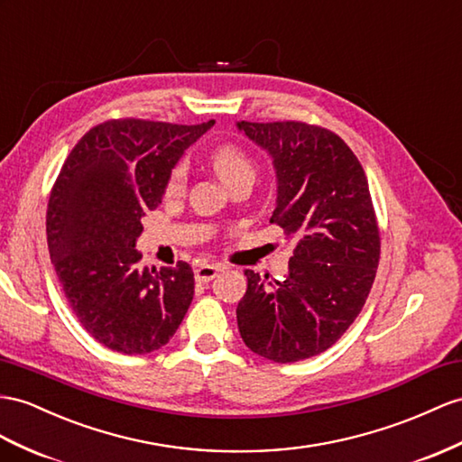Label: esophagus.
<instances>
[{
    "label": "esophagus",
    "instance_id": "1",
    "mask_svg": "<svg viewBox=\"0 0 462 462\" xmlns=\"http://www.w3.org/2000/svg\"><path fill=\"white\" fill-rule=\"evenodd\" d=\"M220 267L218 265H210V263H200L195 267V279L199 282H208L218 275Z\"/></svg>",
    "mask_w": 462,
    "mask_h": 462
}]
</instances>
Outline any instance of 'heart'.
Returning a JSON list of instances; mask_svg holds the SVG:
<instances>
[{"label":"heart","mask_w":462,"mask_h":462,"mask_svg":"<svg viewBox=\"0 0 462 462\" xmlns=\"http://www.w3.org/2000/svg\"><path fill=\"white\" fill-rule=\"evenodd\" d=\"M210 165L222 180V183H226L228 187L242 180L254 181L255 177L254 158L240 144H236V142H222V144H218L215 150H212ZM185 181H187V165L185 162H177L168 175V181H165V187H163L165 195L170 197L180 195L185 189Z\"/></svg>","instance_id":"1"}]
</instances>
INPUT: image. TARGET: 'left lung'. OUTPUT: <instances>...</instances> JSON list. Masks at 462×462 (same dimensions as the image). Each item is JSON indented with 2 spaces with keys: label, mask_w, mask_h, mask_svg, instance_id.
I'll use <instances>...</instances> for the list:
<instances>
[{
  "label": "left lung",
  "mask_w": 462,
  "mask_h": 462,
  "mask_svg": "<svg viewBox=\"0 0 462 462\" xmlns=\"http://www.w3.org/2000/svg\"><path fill=\"white\" fill-rule=\"evenodd\" d=\"M238 128L273 158L279 189L269 222L294 242L282 281L244 271L240 336L269 361L309 359L346 334L371 292L381 232L369 181L332 130L302 121H242Z\"/></svg>",
  "instance_id": "8db88e82"
}]
</instances>
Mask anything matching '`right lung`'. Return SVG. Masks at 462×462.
<instances>
[{
  "instance_id": "add662e5",
  "label": "right lung",
  "mask_w": 462,
  "mask_h": 462,
  "mask_svg": "<svg viewBox=\"0 0 462 462\" xmlns=\"http://www.w3.org/2000/svg\"><path fill=\"white\" fill-rule=\"evenodd\" d=\"M212 125L111 118L81 136L56 177L46 208L51 259L79 324L111 351L163 347L193 300L189 263L140 271L134 245L171 168Z\"/></svg>"
}]
</instances>
